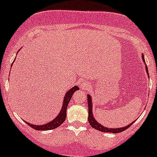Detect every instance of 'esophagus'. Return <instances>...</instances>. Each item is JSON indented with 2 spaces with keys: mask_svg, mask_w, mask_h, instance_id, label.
Listing matches in <instances>:
<instances>
[{
  "mask_svg": "<svg viewBox=\"0 0 157 157\" xmlns=\"http://www.w3.org/2000/svg\"><path fill=\"white\" fill-rule=\"evenodd\" d=\"M80 87L83 89V90H87L89 88V84L86 82L81 81L80 82Z\"/></svg>",
  "mask_w": 157,
  "mask_h": 157,
  "instance_id": "obj_1",
  "label": "esophagus"
}]
</instances>
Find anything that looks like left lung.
I'll list each match as a JSON object with an SVG mask.
<instances>
[{
    "label": "left lung",
    "mask_w": 157,
    "mask_h": 157,
    "mask_svg": "<svg viewBox=\"0 0 157 157\" xmlns=\"http://www.w3.org/2000/svg\"><path fill=\"white\" fill-rule=\"evenodd\" d=\"M142 58H143L144 62H145L144 56V55H142ZM146 71H147V73L149 75L148 68H147V66H146ZM87 102H88V112H89V117H88L89 122H90V125H91L92 128H95V129L98 130V131H102V132H111V133H114V134H116V133H120V132H122L123 131H125V130L128 129V128L131 127V124L134 122H134L131 123L129 125L125 126V127H123L121 128H109L104 127L103 125H102V124H100L99 123H98V121H96V120H95V118H93V112H92V99L91 97H90V95H87Z\"/></svg>",
    "instance_id": "1"
}]
</instances>
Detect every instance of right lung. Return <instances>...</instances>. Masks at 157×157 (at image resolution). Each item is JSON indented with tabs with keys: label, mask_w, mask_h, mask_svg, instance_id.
I'll use <instances>...</instances> for the list:
<instances>
[{
	"label": "right lung",
	"mask_w": 157,
	"mask_h": 157,
	"mask_svg": "<svg viewBox=\"0 0 157 157\" xmlns=\"http://www.w3.org/2000/svg\"><path fill=\"white\" fill-rule=\"evenodd\" d=\"M79 90L78 86H75L73 88H71L68 92H67L65 96H64V102H63L62 109H61V112H60V113L58 114V116H57L53 121H50L49 123H47L46 124H43V125H35V124H29V123L26 122V121H25V122H26L28 125H29L30 127L33 128V129L38 130V131H48V130L55 129V128L59 127V126L61 125L64 121H65L66 111H67V105H68V103L70 100H71V97H72L73 94H74V92L77 91V90Z\"/></svg>",
	"instance_id": "obj_1"
}]
</instances>
